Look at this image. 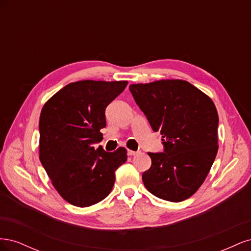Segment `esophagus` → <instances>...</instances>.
Instances as JSON below:
<instances>
[{"label": "esophagus", "instance_id": "obj_1", "mask_svg": "<svg viewBox=\"0 0 251 251\" xmlns=\"http://www.w3.org/2000/svg\"><path fill=\"white\" fill-rule=\"evenodd\" d=\"M140 151H131V150H127V154L130 155V156H135V155H137V154H139Z\"/></svg>", "mask_w": 251, "mask_h": 251}]
</instances>
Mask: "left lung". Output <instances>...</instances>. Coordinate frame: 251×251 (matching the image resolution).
<instances>
[{
	"instance_id": "left-lung-1",
	"label": "left lung",
	"mask_w": 251,
	"mask_h": 251,
	"mask_svg": "<svg viewBox=\"0 0 251 251\" xmlns=\"http://www.w3.org/2000/svg\"><path fill=\"white\" fill-rule=\"evenodd\" d=\"M130 91L163 151L150 153L143 184L158 198L181 202L202 185L218 151L219 117L214 102L185 80L131 85Z\"/></svg>"
}]
</instances>
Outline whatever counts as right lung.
Masks as SVG:
<instances>
[{
	"mask_svg": "<svg viewBox=\"0 0 251 251\" xmlns=\"http://www.w3.org/2000/svg\"><path fill=\"white\" fill-rule=\"evenodd\" d=\"M127 81L80 80L59 90L40 116V160L58 194L72 205L88 207L103 200L126 150L108 153L94 144L102 139L105 109Z\"/></svg>",
	"mask_w": 251,
	"mask_h": 251,
	"instance_id": "1",
	"label": "right lung"
}]
</instances>
